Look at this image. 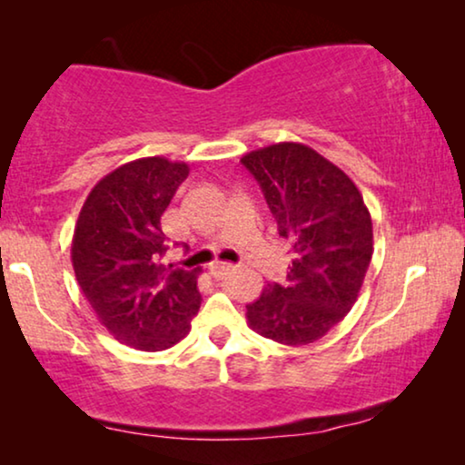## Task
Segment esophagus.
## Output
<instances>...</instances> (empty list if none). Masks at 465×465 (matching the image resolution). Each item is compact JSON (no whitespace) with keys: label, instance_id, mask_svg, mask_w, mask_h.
Wrapping results in <instances>:
<instances>
[{"label":"esophagus","instance_id":"34e87169","mask_svg":"<svg viewBox=\"0 0 465 465\" xmlns=\"http://www.w3.org/2000/svg\"><path fill=\"white\" fill-rule=\"evenodd\" d=\"M233 270V265L232 263H223V262H214V263H210V268H208V272H210V276H214V278H223V276H227L229 272Z\"/></svg>","mask_w":465,"mask_h":465}]
</instances>
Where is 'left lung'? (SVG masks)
<instances>
[{
  "label": "left lung",
  "instance_id": "obj_1",
  "mask_svg": "<svg viewBox=\"0 0 465 465\" xmlns=\"http://www.w3.org/2000/svg\"><path fill=\"white\" fill-rule=\"evenodd\" d=\"M240 161L291 244L287 278L246 306L249 327L278 344H311L357 302L374 252L372 216L355 183L311 146L278 142Z\"/></svg>",
  "mask_w": 465,
  "mask_h": 465
}]
</instances>
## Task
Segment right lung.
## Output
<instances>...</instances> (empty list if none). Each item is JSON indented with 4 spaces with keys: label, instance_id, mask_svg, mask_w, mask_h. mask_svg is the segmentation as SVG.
Listing matches in <instances>:
<instances>
[{
    "label": "right lung",
    "instance_id": "1",
    "mask_svg": "<svg viewBox=\"0 0 465 465\" xmlns=\"http://www.w3.org/2000/svg\"><path fill=\"white\" fill-rule=\"evenodd\" d=\"M187 176L184 161H129L91 189L74 227L80 291L99 323L132 349H170L187 336L200 311V272L163 262L161 216Z\"/></svg>",
    "mask_w": 465,
    "mask_h": 465
}]
</instances>
